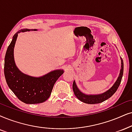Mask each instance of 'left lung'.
Returning <instances> with one entry per match:
<instances>
[{
  "label": "left lung",
  "mask_w": 132,
  "mask_h": 132,
  "mask_svg": "<svg viewBox=\"0 0 132 132\" xmlns=\"http://www.w3.org/2000/svg\"><path fill=\"white\" fill-rule=\"evenodd\" d=\"M121 69L120 71V74L118 78L113 86L110 89H108L107 91L101 94L98 95H86L80 92L79 89L77 87L75 81L73 82L72 88L74 91V94L80 101L83 102L88 103V104H95V103H99L102 102L106 101V99L111 97L113 94L117 91L118 87L121 84L122 77L123 76V72H124V63H123L122 58H121Z\"/></svg>",
  "instance_id": "1"
}]
</instances>
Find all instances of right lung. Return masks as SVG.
I'll return each mask as SVG.
<instances>
[{
	"label": "right lung",
	"mask_w": 132,
	"mask_h": 132,
	"mask_svg": "<svg viewBox=\"0 0 132 132\" xmlns=\"http://www.w3.org/2000/svg\"><path fill=\"white\" fill-rule=\"evenodd\" d=\"M29 30V29L21 30L13 36L5 57L4 74L8 86L20 101L25 103L35 104L44 102L49 99L55 83L63 74V71L55 70L36 78L23 74L18 69L13 56L15 43L18 33Z\"/></svg>",
	"instance_id": "1"
}]
</instances>
